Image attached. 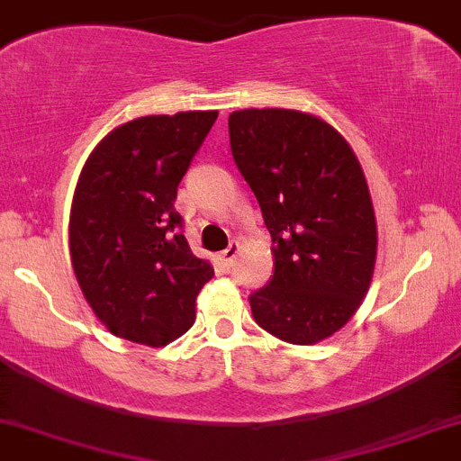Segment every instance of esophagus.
<instances>
[{"mask_svg": "<svg viewBox=\"0 0 461 461\" xmlns=\"http://www.w3.org/2000/svg\"><path fill=\"white\" fill-rule=\"evenodd\" d=\"M238 253H240V245H238L236 240H231L230 242V247L225 249V251H221V262L225 264V267H231V264H234V260L238 258Z\"/></svg>", "mask_w": 461, "mask_h": 461, "instance_id": "obj_1", "label": "esophagus"}]
</instances>
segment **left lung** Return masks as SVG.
<instances>
[{
	"label": "left lung",
	"instance_id": "obj_1",
	"mask_svg": "<svg viewBox=\"0 0 461 461\" xmlns=\"http://www.w3.org/2000/svg\"><path fill=\"white\" fill-rule=\"evenodd\" d=\"M230 145L273 238L253 319L290 345H316L351 321L373 282L377 221L362 164L340 131L301 110H236Z\"/></svg>",
	"mask_w": 461,
	"mask_h": 461
}]
</instances>
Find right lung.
<instances>
[{"label": "right lung", "instance_id": "1", "mask_svg": "<svg viewBox=\"0 0 461 461\" xmlns=\"http://www.w3.org/2000/svg\"><path fill=\"white\" fill-rule=\"evenodd\" d=\"M216 110L128 121L95 147L68 219V251L84 299L105 330L167 347L193 327L214 268L190 251L173 203Z\"/></svg>", "mask_w": 461, "mask_h": 461}]
</instances>
